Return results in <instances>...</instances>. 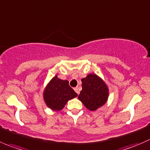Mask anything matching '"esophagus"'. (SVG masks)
I'll use <instances>...</instances> for the list:
<instances>
[{"instance_id": "1", "label": "esophagus", "mask_w": 150, "mask_h": 150, "mask_svg": "<svg viewBox=\"0 0 150 150\" xmlns=\"http://www.w3.org/2000/svg\"><path fill=\"white\" fill-rule=\"evenodd\" d=\"M74 90H75V92L76 93H77V94H79V87H74Z\"/></svg>"}]
</instances>
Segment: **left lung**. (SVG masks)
<instances>
[{"label": "left lung", "mask_w": 150, "mask_h": 150, "mask_svg": "<svg viewBox=\"0 0 150 150\" xmlns=\"http://www.w3.org/2000/svg\"><path fill=\"white\" fill-rule=\"evenodd\" d=\"M82 90L78 98L87 109L96 111L103 106L109 98V90L105 81L96 74H87L81 79Z\"/></svg>", "instance_id": "1"}]
</instances>
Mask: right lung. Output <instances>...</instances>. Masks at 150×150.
<instances>
[{
  "mask_svg": "<svg viewBox=\"0 0 150 150\" xmlns=\"http://www.w3.org/2000/svg\"><path fill=\"white\" fill-rule=\"evenodd\" d=\"M78 96L69 86L68 80L60 79L55 75L47 84L43 92L46 105L53 111L62 110L69 100Z\"/></svg>",
  "mask_w": 150,
  "mask_h": 150,
  "instance_id": "obj_1",
  "label": "right lung"
}]
</instances>
